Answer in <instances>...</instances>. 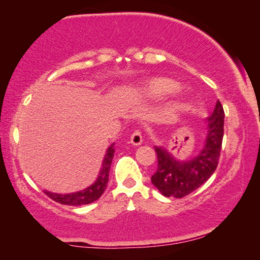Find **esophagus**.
Here are the masks:
<instances>
[{
	"instance_id": "34e87169",
	"label": "esophagus",
	"mask_w": 260,
	"mask_h": 260,
	"mask_svg": "<svg viewBox=\"0 0 260 260\" xmlns=\"http://www.w3.org/2000/svg\"><path fill=\"white\" fill-rule=\"evenodd\" d=\"M143 142V138H142V133L139 129L134 131V133L131 135V143L134 144V146H140Z\"/></svg>"
}]
</instances>
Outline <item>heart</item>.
<instances>
[{"label":"heart","mask_w":260,"mask_h":260,"mask_svg":"<svg viewBox=\"0 0 260 260\" xmlns=\"http://www.w3.org/2000/svg\"><path fill=\"white\" fill-rule=\"evenodd\" d=\"M179 88L178 82L166 78H155L143 83L139 88V91L148 96H162L170 93H174Z\"/></svg>","instance_id":"heart-1"}]
</instances>
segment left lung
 <instances>
[{"mask_svg": "<svg viewBox=\"0 0 260 260\" xmlns=\"http://www.w3.org/2000/svg\"><path fill=\"white\" fill-rule=\"evenodd\" d=\"M225 112L217 101L212 114L206 119L208 134L202 151L190 160L180 161L162 147H155L158 158L151 182L166 197L182 199L206 182L218 166L223 138Z\"/></svg>", "mask_w": 260, "mask_h": 260, "instance_id": "obj_1", "label": "left lung"}]
</instances>
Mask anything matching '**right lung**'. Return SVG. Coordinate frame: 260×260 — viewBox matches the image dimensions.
<instances>
[{"label": "right lung", "mask_w": 260, "mask_h": 260, "mask_svg": "<svg viewBox=\"0 0 260 260\" xmlns=\"http://www.w3.org/2000/svg\"><path fill=\"white\" fill-rule=\"evenodd\" d=\"M114 143L109 147L105 153L102 169H101V172L99 174V178L96 181L86 189H83L81 191L72 192V193H55L51 191L45 190V193L47 196H49L51 200L59 204L64 205H72V206H78V205H85L93 203V202L98 201L101 196L103 195L105 188L108 186L109 181V172H110V166H111V162L113 159V153H114Z\"/></svg>", "instance_id": "right-lung-1"}]
</instances>
